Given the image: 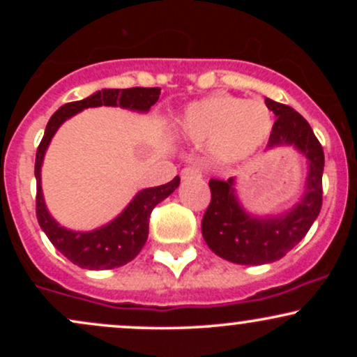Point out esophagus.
<instances>
[{
    "label": "esophagus",
    "mask_w": 357,
    "mask_h": 357,
    "mask_svg": "<svg viewBox=\"0 0 357 357\" xmlns=\"http://www.w3.org/2000/svg\"><path fill=\"white\" fill-rule=\"evenodd\" d=\"M202 176V169L195 166H188L181 171V179H192V178H199Z\"/></svg>",
    "instance_id": "obj_1"
}]
</instances>
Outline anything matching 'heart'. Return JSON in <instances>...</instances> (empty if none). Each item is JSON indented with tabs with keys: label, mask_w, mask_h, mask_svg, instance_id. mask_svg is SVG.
I'll return each instance as SVG.
<instances>
[{
	"label": "heart",
	"mask_w": 357,
	"mask_h": 357,
	"mask_svg": "<svg viewBox=\"0 0 357 357\" xmlns=\"http://www.w3.org/2000/svg\"><path fill=\"white\" fill-rule=\"evenodd\" d=\"M272 112L264 100L211 96L192 102L179 119V132L191 142H210L221 162H240L253 155L272 132Z\"/></svg>",
	"instance_id": "b5f03b06"
}]
</instances>
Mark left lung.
Listing matches in <instances>:
<instances>
[{
	"label": "left lung",
	"mask_w": 357,
	"mask_h": 357,
	"mask_svg": "<svg viewBox=\"0 0 357 357\" xmlns=\"http://www.w3.org/2000/svg\"><path fill=\"white\" fill-rule=\"evenodd\" d=\"M277 121L268 149L292 146L307 159L304 192L292 208L278 215H253L245 210L235 178L210 179L211 203L202 221L203 238L216 255L238 265H264L280 260L312 227L322 206L324 151L309 122L292 107L265 100Z\"/></svg>",
	"instance_id": "obj_1"
}]
</instances>
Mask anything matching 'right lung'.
I'll return each mask as SVG.
<instances>
[{
	"mask_svg": "<svg viewBox=\"0 0 357 357\" xmlns=\"http://www.w3.org/2000/svg\"><path fill=\"white\" fill-rule=\"evenodd\" d=\"M161 89H102L87 99L70 102L56 110L48 121L43 139L36 151L35 178H36V218L40 227L63 257L72 264L89 270H109L129 264L137 257L149 233V216L158 203L179 186V176L161 186L141 190L130 203L114 220L90 231H77L65 228L48 211L42 190V166L45 154L53 136L65 121L90 107H122L132 112L146 114L158 102Z\"/></svg>",
	"mask_w": 357,
	"mask_h": 357,
	"instance_id": "obj_1",
	"label": "right lung"
}]
</instances>
